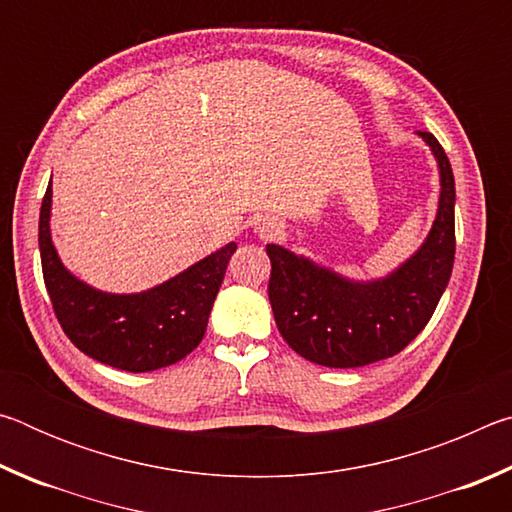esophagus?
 Returning a JSON list of instances; mask_svg holds the SVG:
<instances>
[{"mask_svg": "<svg viewBox=\"0 0 512 512\" xmlns=\"http://www.w3.org/2000/svg\"><path fill=\"white\" fill-rule=\"evenodd\" d=\"M257 232H259V235H262V237H268V235H271V232H273V225H271V223H264V225H259Z\"/></svg>", "mask_w": 512, "mask_h": 512, "instance_id": "1", "label": "esophagus"}]
</instances>
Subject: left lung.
Returning a JSON list of instances; mask_svg holds the SVG:
<instances>
[{"label":"left lung","instance_id":"1","mask_svg":"<svg viewBox=\"0 0 512 512\" xmlns=\"http://www.w3.org/2000/svg\"><path fill=\"white\" fill-rule=\"evenodd\" d=\"M440 169L438 214L429 237L391 275L354 282L307 257L268 244V300L282 339L327 368H359L402 352L429 323L452 277L454 173L440 142L418 131Z\"/></svg>","mask_w":512,"mask_h":512}]
</instances>
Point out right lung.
<instances>
[{
  "label": "right lung",
  "instance_id": "add662e5",
  "mask_svg": "<svg viewBox=\"0 0 512 512\" xmlns=\"http://www.w3.org/2000/svg\"><path fill=\"white\" fill-rule=\"evenodd\" d=\"M51 183L42 198L38 244L42 275L60 327L76 348L106 366L149 372L185 359L203 341L235 241L142 293H103L60 262L49 232Z\"/></svg>",
  "mask_w": 512,
  "mask_h": 512
}]
</instances>
